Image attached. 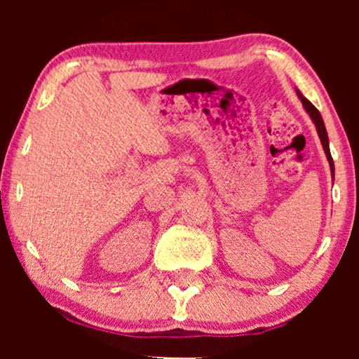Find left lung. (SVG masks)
I'll return each mask as SVG.
<instances>
[{
  "mask_svg": "<svg viewBox=\"0 0 359 359\" xmlns=\"http://www.w3.org/2000/svg\"><path fill=\"white\" fill-rule=\"evenodd\" d=\"M297 90V96L299 100L302 101L304 108L309 113V116H311L312 123L316 125V130H317V135H319L320 138V143H323V148H324V154L327 156V162H329V167H331V175H332V180H334V162H332V156H331V150H329V138H327V131H325V126H324V121H323V116H320L319 111L316 109V106L312 104L311 101L307 100V97L302 96V93H300L299 89Z\"/></svg>",
  "mask_w": 359,
  "mask_h": 359,
  "instance_id": "left-lung-1",
  "label": "left lung"
}]
</instances>
